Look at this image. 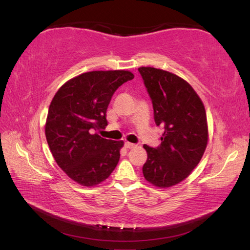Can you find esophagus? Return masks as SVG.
I'll list each match as a JSON object with an SVG mask.
<instances>
[{"mask_svg":"<svg viewBox=\"0 0 250 250\" xmlns=\"http://www.w3.org/2000/svg\"><path fill=\"white\" fill-rule=\"evenodd\" d=\"M125 148H128V149H132V148L136 147L135 144H133V143H130V142H125Z\"/></svg>","mask_w":250,"mask_h":250,"instance_id":"obj_1","label":"esophagus"}]
</instances>
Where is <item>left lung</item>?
Returning <instances> with one entry per match:
<instances>
[{
  "instance_id": "left-lung-1",
  "label": "left lung",
  "mask_w": 250,
  "mask_h": 250,
  "mask_svg": "<svg viewBox=\"0 0 250 250\" xmlns=\"http://www.w3.org/2000/svg\"><path fill=\"white\" fill-rule=\"evenodd\" d=\"M139 72L149 94L153 117L163 130L161 144L144 145V177L156 187H172L187 178L205 151L208 129L204 105L193 88L173 73L155 67Z\"/></svg>"
}]
</instances>
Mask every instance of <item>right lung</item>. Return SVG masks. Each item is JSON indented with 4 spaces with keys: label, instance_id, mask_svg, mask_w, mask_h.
<instances>
[{
    "label": "right lung",
    "instance_id": "1",
    "mask_svg": "<svg viewBox=\"0 0 250 250\" xmlns=\"http://www.w3.org/2000/svg\"><path fill=\"white\" fill-rule=\"evenodd\" d=\"M129 71H93L66 82L52 99L45 134L49 149L68 177L86 187L109 177L120 158L122 141L101 137L107 125L106 110Z\"/></svg>",
    "mask_w": 250,
    "mask_h": 250
}]
</instances>
